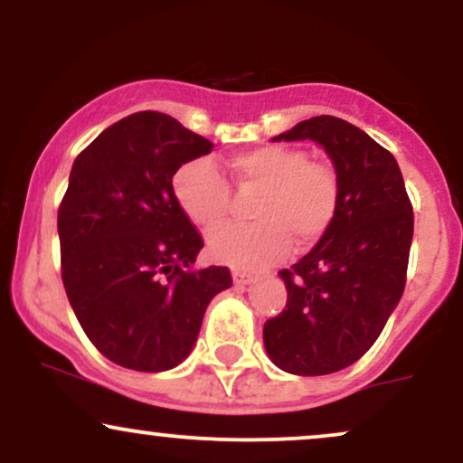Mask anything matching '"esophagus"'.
<instances>
[{
	"label": "esophagus",
	"instance_id": "obj_1",
	"mask_svg": "<svg viewBox=\"0 0 463 463\" xmlns=\"http://www.w3.org/2000/svg\"><path fill=\"white\" fill-rule=\"evenodd\" d=\"M232 280H235V285H248V283H252L254 276L243 272V269H232Z\"/></svg>",
	"mask_w": 463,
	"mask_h": 463
}]
</instances>
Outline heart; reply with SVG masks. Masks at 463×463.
I'll use <instances>...</instances> for the list:
<instances>
[{
  "label": "heart",
  "mask_w": 463,
  "mask_h": 463,
  "mask_svg": "<svg viewBox=\"0 0 463 463\" xmlns=\"http://www.w3.org/2000/svg\"><path fill=\"white\" fill-rule=\"evenodd\" d=\"M228 167L241 191H261L252 204L254 224L217 226L206 237L209 254L232 268L261 269L300 243L320 241L339 209V178L331 165L311 161L298 147L263 146L231 156ZM174 195L194 224L215 226L231 209L232 189L209 158L180 165Z\"/></svg>",
  "instance_id": "obj_1"
}]
</instances>
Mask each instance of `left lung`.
Here are the masks:
<instances>
[{
    "mask_svg": "<svg viewBox=\"0 0 463 463\" xmlns=\"http://www.w3.org/2000/svg\"><path fill=\"white\" fill-rule=\"evenodd\" d=\"M280 139H311L326 150L339 178V209L317 246L279 272L287 305L263 324V344L280 370L333 374L368 353L401 300L413 206L396 158L357 126L320 115Z\"/></svg>",
    "mask_w": 463,
    "mask_h": 463,
    "instance_id": "1",
    "label": "left lung"
}]
</instances>
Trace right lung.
Returning <instances> with one entry per match:
<instances>
[{"label": "right lung", "instance_id": "1", "mask_svg": "<svg viewBox=\"0 0 463 463\" xmlns=\"http://www.w3.org/2000/svg\"><path fill=\"white\" fill-rule=\"evenodd\" d=\"M211 150L174 117L141 110L73 161L58 206L62 285L93 346L121 368L178 365L211 298L232 285L228 268L194 265L204 241L172 184L180 165Z\"/></svg>", "mask_w": 463, "mask_h": 463}]
</instances>
